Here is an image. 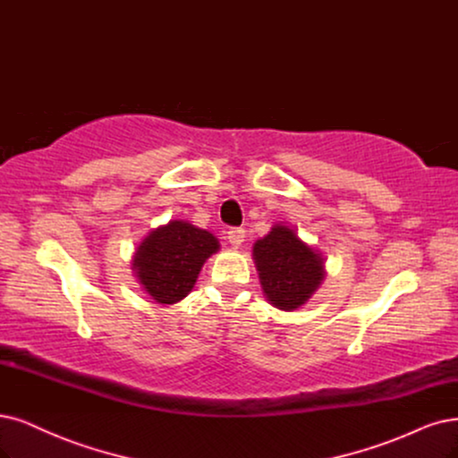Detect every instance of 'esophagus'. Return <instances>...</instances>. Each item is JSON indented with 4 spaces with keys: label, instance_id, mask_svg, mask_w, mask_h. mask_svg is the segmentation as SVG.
<instances>
[{
    "label": "esophagus",
    "instance_id": "esophagus-1",
    "mask_svg": "<svg viewBox=\"0 0 458 458\" xmlns=\"http://www.w3.org/2000/svg\"><path fill=\"white\" fill-rule=\"evenodd\" d=\"M226 240H228L233 247H240V245L245 242V230H243V228H228Z\"/></svg>",
    "mask_w": 458,
    "mask_h": 458
}]
</instances>
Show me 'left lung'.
Instances as JSON below:
<instances>
[{"instance_id":"8db88e82","label":"left lung","mask_w":458,"mask_h":458,"mask_svg":"<svg viewBox=\"0 0 458 458\" xmlns=\"http://www.w3.org/2000/svg\"><path fill=\"white\" fill-rule=\"evenodd\" d=\"M252 257L266 298L284 311L306 303L325 279L323 257L300 242L289 226L272 228L255 243Z\"/></svg>"}]
</instances>
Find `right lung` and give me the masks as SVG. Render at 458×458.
Here are the masks:
<instances>
[{
    "mask_svg": "<svg viewBox=\"0 0 458 458\" xmlns=\"http://www.w3.org/2000/svg\"><path fill=\"white\" fill-rule=\"evenodd\" d=\"M218 242L213 233L184 220L150 232L133 259V272L158 303H175L192 291L199 269Z\"/></svg>",
    "mask_w": 458,
    "mask_h": 458,
    "instance_id": "1",
    "label": "right lung"
}]
</instances>
